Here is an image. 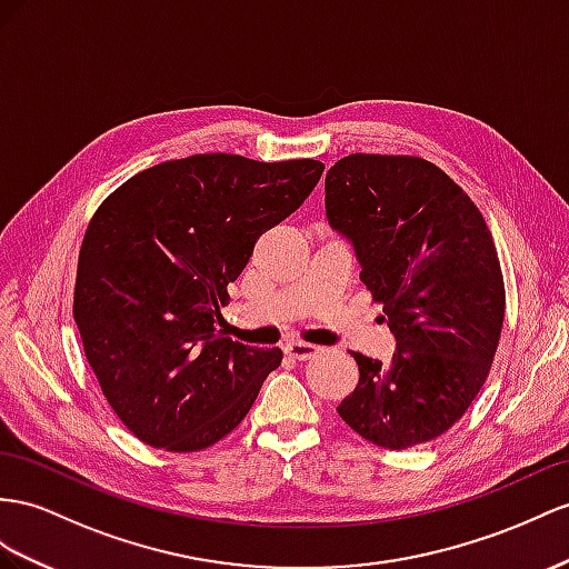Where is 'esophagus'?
Listing matches in <instances>:
<instances>
[{
  "instance_id": "obj_1",
  "label": "esophagus",
  "mask_w": 569,
  "mask_h": 569,
  "mask_svg": "<svg viewBox=\"0 0 569 569\" xmlns=\"http://www.w3.org/2000/svg\"><path fill=\"white\" fill-rule=\"evenodd\" d=\"M286 353H288L290 358H296V360H310V358H315V356L319 353V348L312 346V343L290 341V343H286Z\"/></svg>"
}]
</instances>
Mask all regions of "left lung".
I'll return each mask as SVG.
<instances>
[{
	"mask_svg": "<svg viewBox=\"0 0 569 569\" xmlns=\"http://www.w3.org/2000/svg\"><path fill=\"white\" fill-rule=\"evenodd\" d=\"M325 189L329 226L351 240L397 339L387 366L353 353L360 380L337 411L377 447L430 442L478 397L500 343L505 281L486 218L418 156L351 153Z\"/></svg>",
	"mask_w": 569,
	"mask_h": 569,
	"instance_id": "left-lung-1",
	"label": "left lung"
}]
</instances>
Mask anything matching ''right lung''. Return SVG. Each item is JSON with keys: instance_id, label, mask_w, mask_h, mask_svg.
I'll return each mask as SVG.
<instances>
[{"instance_id": "1", "label": "right lung", "mask_w": 569, "mask_h": 569, "mask_svg": "<svg viewBox=\"0 0 569 569\" xmlns=\"http://www.w3.org/2000/svg\"><path fill=\"white\" fill-rule=\"evenodd\" d=\"M322 172L312 158L197 153L137 172L100 203L79 252L74 319L108 403L141 442L207 449L252 409L281 348L242 346L216 325L261 232Z\"/></svg>"}]
</instances>
